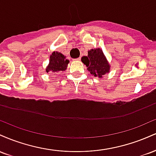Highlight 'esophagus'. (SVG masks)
Wrapping results in <instances>:
<instances>
[{
	"mask_svg": "<svg viewBox=\"0 0 156 156\" xmlns=\"http://www.w3.org/2000/svg\"><path fill=\"white\" fill-rule=\"evenodd\" d=\"M74 60H76V61H80V57H79V58H76V59H74Z\"/></svg>",
	"mask_w": 156,
	"mask_h": 156,
	"instance_id": "obj_1",
	"label": "esophagus"
}]
</instances>
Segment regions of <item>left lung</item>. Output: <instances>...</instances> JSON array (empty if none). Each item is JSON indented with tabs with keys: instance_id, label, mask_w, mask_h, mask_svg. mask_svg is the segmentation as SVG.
Wrapping results in <instances>:
<instances>
[{
	"instance_id": "left-lung-1",
	"label": "left lung",
	"mask_w": 156,
	"mask_h": 156,
	"mask_svg": "<svg viewBox=\"0 0 156 156\" xmlns=\"http://www.w3.org/2000/svg\"><path fill=\"white\" fill-rule=\"evenodd\" d=\"M81 62L87 67V70L95 77L101 78L110 72V64L99 48L89 50L88 55L82 57Z\"/></svg>"
}]
</instances>
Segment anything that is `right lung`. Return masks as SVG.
Here are the masks:
<instances>
[{
	"label": "right lung",
	"instance_id": "add662e5",
	"mask_svg": "<svg viewBox=\"0 0 156 156\" xmlns=\"http://www.w3.org/2000/svg\"><path fill=\"white\" fill-rule=\"evenodd\" d=\"M69 61L60 52L53 51L50 55L49 64L46 67V73H59L65 71Z\"/></svg>",
	"mask_w": 156,
	"mask_h": 156
}]
</instances>
